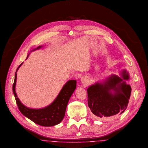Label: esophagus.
Instances as JSON below:
<instances>
[{
  "mask_svg": "<svg viewBox=\"0 0 148 148\" xmlns=\"http://www.w3.org/2000/svg\"><path fill=\"white\" fill-rule=\"evenodd\" d=\"M81 82L83 84H86L87 82V80L86 79V77H83L82 79H81Z\"/></svg>",
  "mask_w": 148,
  "mask_h": 148,
  "instance_id": "1",
  "label": "esophagus"
}]
</instances>
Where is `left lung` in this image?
Instances as JSON below:
<instances>
[{
  "instance_id": "left-lung-1",
  "label": "left lung",
  "mask_w": 148,
  "mask_h": 148,
  "mask_svg": "<svg viewBox=\"0 0 148 148\" xmlns=\"http://www.w3.org/2000/svg\"><path fill=\"white\" fill-rule=\"evenodd\" d=\"M121 74L123 79L111 75L102 83H96L87 89L88 106L97 119L119 115L126 110L132 89L124 81L130 79L128 73L123 70Z\"/></svg>"
}]
</instances>
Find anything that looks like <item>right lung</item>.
Returning <instances> with one entry per match:
<instances>
[{
  "label": "right lung",
  "mask_w": 148,
  "mask_h": 148,
  "mask_svg": "<svg viewBox=\"0 0 148 148\" xmlns=\"http://www.w3.org/2000/svg\"><path fill=\"white\" fill-rule=\"evenodd\" d=\"M42 46L33 49L41 48ZM27 56L26 59L27 58ZM22 63L18 66L15 75L14 82L12 85V91L15 96L18 110L21 113L27 118L30 119L36 124L44 127H51L59 124L64 118L65 110L68 103L77 87V81L75 80H71L65 83L59 94L53 102L49 106L40 109L30 108L24 106L17 97L15 91V86L17 79V74L18 68L23 64Z\"/></svg>",
  "instance_id": "obj_1"
}]
</instances>
